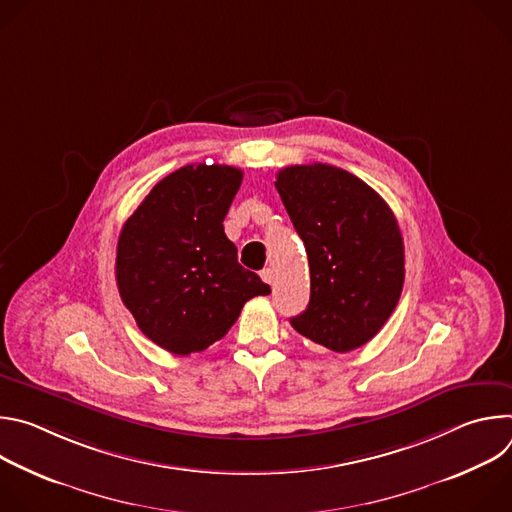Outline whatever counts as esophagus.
Listing matches in <instances>:
<instances>
[{
	"mask_svg": "<svg viewBox=\"0 0 512 512\" xmlns=\"http://www.w3.org/2000/svg\"><path fill=\"white\" fill-rule=\"evenodd\" d=\"M261 279H263L265 283H269V285H271V283H273V271H271L269 267H267V269H263V271H261Z\"/></svg>",
	"mask_w": 512,
	"mask_h": 512,
	"instance_id": "obj_1",
	"label": "esophagus"
}]
</instances>
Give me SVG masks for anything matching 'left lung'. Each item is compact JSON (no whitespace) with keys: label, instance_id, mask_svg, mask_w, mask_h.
<instances>
[{"label":"left lung","instance_id":"obj_1","mask_svg":"<svg viewBox=\"0 0 512 512\" xmlns=\"http://www.w3.org/2000/svg\"><path fill=\"white\" fill-rule=\"evenodd\" d=\"M275 188L310 263V304L291 326L334 352L367 344L393 314L405 279L393 210L369 184L328 164L283 168Z\"/></svg>","mask_w":512,"mask_h":512}]
</instances>
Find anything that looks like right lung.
<instances>
[{"label": "right lung", "instance_id": "add662e5", "mask_svg": "<svg viewBox=\"0 0 512 512\" xmlns=\"http://www.w3.org/2000/svg\"><path fill=\"white\" fill-rule=\"evenodd\" d=\"M241 182L233 166H184L158 182L121 229L119 296L139 330L172 354L208 348L251 298L271 294L225 235Z\"/></svg>", "mask_w": 512, "mask_h": 512}]
</instances>
